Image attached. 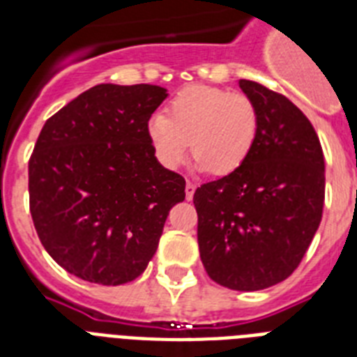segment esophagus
Returning <instances> with one entry per match:
<instances>
[{"label":"esophagus","mask_w":357,"mask_h":357,"mask_svg":"<svg viewBox=\"0 0 357 357\" xmlns=\"http://www.w3.org/2000/svg\"><path fill=\"white\" fill-rule=\"evenodd\" d=\"M195 190H196V185L192 183V181H187V185H185V196H187V200H192Z\"/></svg>","instance_id":"34e87169"}]
</instances>
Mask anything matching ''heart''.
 Returning a JSON list of instances; mask_svg holds the SVG:
<instances>
[{"label":"heart","instance_id":"1","mask_svg":"<svg viewBox=\"0 0 357 357\" xmlns=\"http://www.w3.org/2000/svg\"><path fill=\"white\" fill-rule=\"evenodd\" d=\"M257 133L259 111L252 98L207 85L183 89L168 103L167 116L148 122V140L162 167H181L190 142L196 165L217 178L248 161Z\"/></svg>","mask_w":357,"mask_h":357}]
</instances>
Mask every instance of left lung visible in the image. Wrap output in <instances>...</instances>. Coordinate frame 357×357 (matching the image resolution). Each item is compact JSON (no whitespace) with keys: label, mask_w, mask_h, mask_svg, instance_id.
<instances>
[{"label":"left lung","mask_w":357,"mask_h":357,"mask_svg":"<svg viewBox=\"0 0 357 357\" xmlns=\"http://www.w3.org/2000/svg\"><path fill=\"white\" fill-rule=\"evenodd\" d=\"M238 86L259 111V133L235 174L198 187V246L213 282L259 291L300 265L324 207L321 140L302 111L255 81Z\"/></svg>","instance_id":"8db88e82"}]
</instances>
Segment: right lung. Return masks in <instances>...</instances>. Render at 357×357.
I'll use <instances>...</instances> for the list:
<instances>
[{
  "instance_id": "add662e5",
  "label": "right lung",
  "mask_w": 357,
  "mask_h": 357,
  "mask_svg": "<svg viewBox=\"0 0 357 357\" xmlns=\"http://www.w3.org/2000/svg\"><path fill=\"white\" fill-rule=\"evenodd\" d=\"M167 89L103 83L47 119L29 159V209L46 252L91 283L122 285L153 257L183 176L157 161L148 120Z\"/></svg>"
}]
</instances>
